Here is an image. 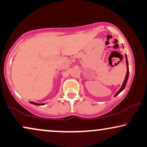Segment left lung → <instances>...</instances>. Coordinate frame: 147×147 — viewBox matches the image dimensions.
Listing matches in <instances>:
<instances>
[{
  "instance_id": "8db88e82",
  "label": "left lung",
  "mask_w": 147,
  "mask_h": 147,
  "mask_svg": "<svg viewBox=\"0 0 147 147\" xmlns=\"http://www.w3.org/2000/svg\"><path fill=\"white\" fill-rule=\"evenodd\" d=\"M126 66H127V72H126V75L125 79H124V81L123 82V84H122V87L120 88V89L119 90V91H118L117 93L115 94V96H118V94H119L120 92H121L122 90L124 89V88H125V86L126 85V83H127L128 78V75H129V68H128V60H127V57H126Z\"/></svg>"
}]
</instances>
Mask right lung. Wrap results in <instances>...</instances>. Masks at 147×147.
<instances>
[{"label": "right lung", "instance_id": "obj_1", "mask_svg": "<svg viewBox=\"0 0 147 147\" xmlns=\"http://www.w3.org/2000/svg\"><path fill=\"white\" fill-rule=\"evenodd\" d=\"M30 103L35 104V105H44V104H37L36 103V102H30Z\"/></svg>", "mask_w": 147, "mask_h": 147}]
</instances>
